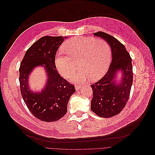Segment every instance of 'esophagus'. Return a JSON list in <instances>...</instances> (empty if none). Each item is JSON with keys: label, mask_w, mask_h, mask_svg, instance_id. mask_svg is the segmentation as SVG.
<instances>
[{"label": "esophagus", "mask_w": 155, "mask_h": 155, "mask_svg": "<svg viewBox=\"0 0 155 155\" xmlns=\"http://www.w3.org/2000/svg\"><path fill=\"white\" fill-rule=\"evenodd\" d=\"M82 87L81 85H75V88H76V90H78L79 88H81Z\"/></svg>", "instance_id": "1"}]
</instances>
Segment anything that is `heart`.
Here are the masks:
<instances>
[{
    "mask_svg": "<svg viewBox=\"0 0 155 155\" xmlns=\"http://www.w3.org/2000/svg\"><path fill=\"white\" fill-rule=\"evenodd\" d=\"M63 48L67 55L59 54L55 58V65L59 73L65 78L70 77L78 69H82L70 78L74 83L85 81L88 78L94 81L106 72L110 59V48L103 39L78 37L67 41Z\"/></svg>",
    "mask_w": 155,
    "mask_h": 155,
    "instance_id": "heart-1",
    "label": "heart"
}]
</instances>
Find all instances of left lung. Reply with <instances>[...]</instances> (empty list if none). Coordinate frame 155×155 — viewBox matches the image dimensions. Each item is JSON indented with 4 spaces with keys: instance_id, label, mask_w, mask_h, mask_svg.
Masks as SVG:
<instances>
[{
    "instance_id": "obj_1",
    "label": "left lung",
    "mask_w": 155,
    "mask_h": 155,
    "mask_svg": "<svg viewBox=\"0 0 155 155\" xmlns=\"http://www.w3.org/2000/svg\"><path fill=\"white\" fill-rule=\"evenodd\" d=\"M94 35L107 42L111 48L112 58L105 75L91 85V110L100 117L110 118L120 114L128 101L133 81L132 59L125 46L114 37L103 32L94 33ZM118 70L123 73L119 84L114 81Z\"/></svg>"
}]
</instances>
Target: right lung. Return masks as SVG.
Listing matches in <instances>:
<instances>
[{
  "instance_id": "obj_1",
  "label": "right lung",
  "mask_w": 155,
  "mask_h": 155,
  "mask_svg": "<svg viewBox=\"0 0 155 155\" xmlns=\"http://www.w3.org/2000/svg\"><path fill=\"white\" fill-rule=\"evenodd\" d=\"M65 38L60 36L40 38L27 50L21 62L19 80L22 97L30 112L43 121H55L63 117L67 112L68 101L76 91L74 85L55 70V54ZM38 66H43L48 75L47 85L40 93L30 91L28 85L29 74Z\"/></svg>"
}]
</instances>
